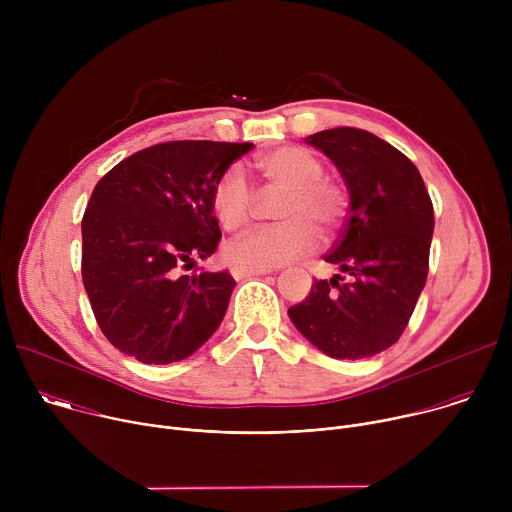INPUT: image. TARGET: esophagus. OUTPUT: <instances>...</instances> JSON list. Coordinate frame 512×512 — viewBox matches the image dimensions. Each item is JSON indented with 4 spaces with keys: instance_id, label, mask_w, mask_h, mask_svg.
Returning <instances> with one entry per match:
<instances>
[{
    "instance_id": "1",
    "label": "esophagus",
    "mask_w": 512,
    "mask_h": 512,
    "mask_svg": "<svg viewBox=\"0 0 512 512\" xmlns=\"http://www.w3.org/2000/svg\"><path fill=\"white\" fill-rule=\"evenodd\" d=\"M273 269H245V267H233L231 269V275L235 279H245V277H251V275H265V273H271Z\"/></svg>"
}]
</instances>
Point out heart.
Here are the masks:
<instances>
[{"label":"heart","instance_id":"1","mask_svg":"<svg viewBox=\"0 0 512 512\" xmlns=\"http://www.w3.org/2000/svg\"><path fill=\"white\" fill-rule=\"evenodd\" d=\"M263 178L283 196L277 218L283 223L259 227L225 247L227 263L245 269H271L308 253L318 239L334 233L346 216V190L324 178V162L300 145H281L257 160ZM253 190L241 166H231L212 188V208L227 231L243 229L253 212Z\"/></svg>","mask_w":512,"mask_h":512}]
</instances>
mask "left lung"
<instances>
[{
	"instance_id": "1",
	"label": "left lung",
	"mask_w": 512,
	"mask_h": 512,
	"mask_svg": "<svg viewBox=\"0 0 512 512\" xmlns=\"http://www.w3.org/2000/svg\"><path fill=\"white\" fill-rule=\"evenodd\" d=\"M306 143L336 166L350 196L342 235L324 257L348 279H316L287 314L324 354L369 358L401 338L415 310L429 269L433 204L415 164L369 131L336 127Z\"/></svg>"
}]
</instances>
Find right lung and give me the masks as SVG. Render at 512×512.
<instances>
[{
	"label": "right lung",
	"mask_w": 512,
	"mask_h": 512,
	"mask_svg": "<svg viewBox=\"0 0 512 512\" xmlns=\"http://www.w3.org/2000/svg\"><path fill=\"white\" fill-rule=\"evenodd\" d=\"M253 143L166 141L95 186L83 216V283L107 340L143 364L194 354L223 322L229 271L182 275L221 241L212 188Z\"/></svg>",
	"instance_id": "1"
}]
</instances>
